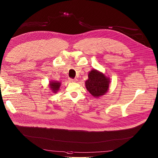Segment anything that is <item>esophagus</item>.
I'll return each instance as SVG.
<instances>
[{
  "instance_id": "34e87169",
  "label": "esophagus",
  "mask_w": 158,
  "mask_h": 158,
  "mask_svg": "<svg viewBox=\"0 0 158 158\" xmlns=\"http://www.w3.org/2000/svg\"><path fill=\"white\" fill-rule=\"evenodd\" d=\"M69 81L70 82H73V83H74V82H76L77 81V79H72V78H70L69 79Z\"/></svg>"
}]
</instances>
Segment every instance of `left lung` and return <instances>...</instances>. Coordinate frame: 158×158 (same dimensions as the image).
<instances>
[{
	"mask_svg": "<svg viewBox=\"0 0 158 158\" xmlns=\"http://www.w3.org/2000/svg\"><path fill=\"white\" fill-rule=\"evenodd\" d=\"M88 77V79L85 82V86L87 90L94 97L99 98L107 92L110 81L105 74L93 69L89 72Z\"/></svg>",
	"mask_w": 158,
	"mask_h": 158,
	"instance_id": "8db88e82",
	"label": "left lung"
}]
</instances>
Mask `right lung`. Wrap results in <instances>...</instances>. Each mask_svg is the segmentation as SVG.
Wrapping results in <instances>:
<instances>
[{
    "instance_id": "1",
    "label": "right lung",
    "mask_w": 158,
    "mask_h": 158,
    "mask_svg": "<svg viewBox=\"0 0 158 158\" xmlns=\"http://www.w3.org/2000/svg\"><path fill=\"white\" fill-rule=\"evenodd\" d=\"M60 86V83L58 81H50V88L51 90L53 93H56L59 90Z\"/></svg>"
}]
</instances>
